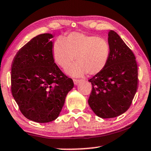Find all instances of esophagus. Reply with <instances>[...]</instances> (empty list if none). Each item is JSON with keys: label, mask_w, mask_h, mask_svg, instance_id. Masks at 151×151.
Segmentation results:
<instances>
[{"label": "esophagus", "mask_w": 151, "mask_h": 151, "mask_svg": "<svg viewBox=\"0 0 151 151\" xmlns=\"http://www.w3.org/2000/svg\"><path fill=\"white\" fill-rule=\"evenodd\" d=\"M73 81H74V83L75 85H77L78 84V83H79V82L80 81V80H79V79H73Z\"/></svg>", "instance_id": "34e87169"}]
</instances>
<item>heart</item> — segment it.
I'll return each instance as SVG.
<instances>
[{"mask_svg":"<svg viewBox=\"0 0 151 151\" xmlns=\"http://www.w3.org/2000/svg\"><path fill=\"white\" fill-rule=\"evenodd\" d=\"M52 54L55 63L63 69L69 67L75 58L77 63L67 70L70 75L79 77L86 72L94 75L107 65L110 47L103 38L73 32L54 42Z\"/></svg>","mask_w":151,"mask_h":151,"instance_id":"b5f03b06","label":"heart"}]
</instances>
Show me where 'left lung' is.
<instances>
[{
    "label": "left lung",
    "mask_w": 151,
    "mask_h": 151,
    "mask_svg": "<svg viewBox=\"0 0 151 151\" xmlns=\"http://www.w3.org/2000/svg\"><path fill=\"white\" fill-rule=\"evenodd\" d=\"M108 36V63L88 80L92 91L88 102L93 112L102 118L125 113L138 88V67L134 53L115 31L110 30Z\"/></svg>",
    "instance_id": "left-lung-1"
}]
</instances>
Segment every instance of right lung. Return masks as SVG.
I'll use <instances>...</instances> for the list:
<instances>
[{"mask_svg": "<svg viewBox=\"0 0 151 151\" xmlns=\"http://www.w3.org/2000/svg\"><path fill=\"white\" fill-rule=\"evenodd\" d=\"M52 37L49 33L33 37L19 50L12 64L13 98L23 115L37 123L56 119L74 87L72 79L54 63Z\"/></svg>", "mask_w": 151, "mask_h": 151, "instance_id": "1", "label": "right lung"}]
</instances>
